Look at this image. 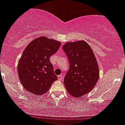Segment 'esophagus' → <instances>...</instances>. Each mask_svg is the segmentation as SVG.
<instances>
[{"instance_id":"1","label":"esophagus","mask_w":125,"mask_h":125,"mask_svg":"<svg viewBox=\"0 0 125 125\" xmlns=\"http://www.w3.org/2000/svg\"><path fill=\"white\" fill-rule=\"evenodd\" d=\"M63 79V76L62 75H60L58 76V79L59 80V81H62Z\"/></svg>"}]
</instances>
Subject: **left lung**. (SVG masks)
I'll return each instance as SVG.
<instances>
[{
	"label": "left lung",
	"mask_w": 125,
	"mask_h": 125,
	"mask_svg": "<svg viewBox=\"0 0 125 125\" xmlns=\"http://www.w3.org/2000/svg\"><path fill=\"white\" fill-rule=\"evenodd\" d=\"M62 49L70 64L64 78L65 86L70 95L81 97L89 93L98 81L99 73L95 55L84 41L68 42Z\"/></svg>",
	"instance_id": "8db88e82"
}]
</instances>
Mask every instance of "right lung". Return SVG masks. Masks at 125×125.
<instances>
[{
    "instance_id": "right-lung-1",
    "label": "right lung",
    "mask_w": 125,
    "mask_h": 125,
    "mask_svg": "<svg viewBox=\"0 0 125 125\" xmlns=\"http://www.w3.org/2000/svg\"><path fill=\"white\" fill-rule=\"evenodd\" d=\"M61 43L44 36L34 39L25 48L17 66L22 86L36 95H42L57 80L50 58L59 49Z\"/></svg>"
}]
</instances>
